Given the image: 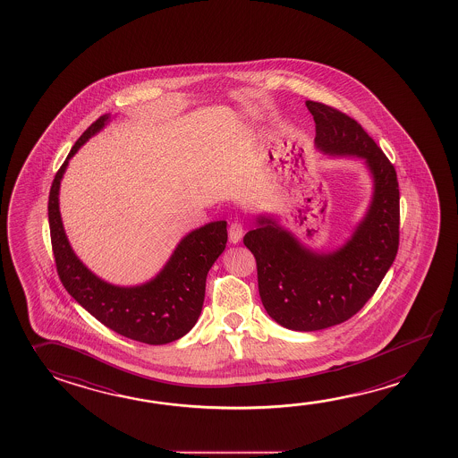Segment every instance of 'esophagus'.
<instances>
[{
  "instance_id": "1",
  "label": "esophagus",
  "mask_w": 458,
  "mask_h": 458,
  "mask_svg": "<svg viewBox=\"0 0 458 458\" xmlns=\"http://www.w3.org/2000/svg\"><path fill=\"white\" fill-rule=\"evenodd\" d=\"M242 234H244V228L241 225L240 222H233L230 228H228V238L232 244H238L242 240Z\"/></svg>"
}]
</instances>
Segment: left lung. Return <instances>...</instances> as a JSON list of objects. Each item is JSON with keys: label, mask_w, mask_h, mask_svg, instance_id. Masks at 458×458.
<instances>
[{"label": "left lung", "mask_w": 458, "mask_h": 458, "mask_svg": "<svg viewBox=\"0 0 458 458\" xmlns=\"http://www.w3.org/2000/svg\"><path fill=\"white\" fill-rule=\"evenodd\" d=\"M305 104L316 123V150L362 159L372 196L350 238L332 250L310 248L270 214H259L254 230L246 233L263 307L277 324L299 332L327 329L356 315L390 270L399 246V187L388 157L345 113L313 100Z\"/></svg>", "instance_id": "obj_1"}]
</instances>
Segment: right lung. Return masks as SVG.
<instances>
[{
  "label": "right lung",
  "mask_w": 458,
  "mask_h": 458,
  "mask_svg": "<svg viewBox=\"0 0 458 458\" xmlns=\"http://www.w3.org/2000/svg\"><path fill=\"white\" fill-rule=\"evenodd\" d=\"M112 121L106 113L84 131L68 153L49 193V228L57 273L67 293L98 321L148 345L179 340L195 326L203 310L206 276L226 246V222H210L185 234L165 267L137 285H116L98 277L70 246L62 224L59 191L68 161Z\"/></svg>",
  "instance_id": "right-lung-1"
}]
</instances>
